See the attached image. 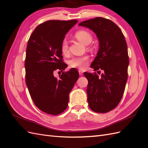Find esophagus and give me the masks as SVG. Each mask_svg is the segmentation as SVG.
Segmentation results:
<instances>
[{
    "label": "esophagus",
    "instance_id": "obj_1",
    "mask_svg": "<svg viewBox=\"0 0 148 148\" xmlns=\"http://www.w3.org/2000/svg\"><path fill=\"white\" fill-rule=\"evenodd\" d=\"M78 72H79V74L80 75H83V70H78Z\"/></svg>",
    "mask_w": 148,
    "mask_h": 148
}]
</instances>
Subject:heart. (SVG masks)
I'll return each mask as SVG.
<instances>
[{
  "instance_id": "heart-1",
  "label": "heart",
  "mask_w": 148,
  "mask_h": 148,
  "mask_svg": "<svg viewBox=\"0 0 148 148\" xmlns=\"http://www.w3.org/2000/svg\"><path fill=\"white\" fill-rule=\"evenodd\" d=\"M75 37L79 41L84 44L88 45L91 43L92 40V34L89 31L84 29H80L77 31L75 34ZM61 51L64 54H66L69 52V44L66 39H64L61 44ZM89 57L88 56H83L80 57H73L69 61V65L71 68H78L84 69L87 65V62Z\"/></svg>"
}]
</instances>
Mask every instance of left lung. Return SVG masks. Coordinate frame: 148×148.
Here are the masks:
<instances>
[{
  "mask_svg": "<svg viewBox=\"0 0 148 148\" xmlns=\"http://www.w3.org/2000/svg\"><path fill=\"white\" fill-rule=\"evenodd\" d=\"M79 26L96 34L99 47L91 67L95 71H104L100 77L96 73H84L88 81L89 107L96 112H108L119 104L127 83L129 58L126 41L119 26L104 18L84 21Z\"/></svg>",
  "mask_w": 148,
  "mask_h": 148,
  "instance_id": "8db88e82",
  "label": "left lung"
}]
</instances>
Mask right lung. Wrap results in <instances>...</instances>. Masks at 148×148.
I'll return each mask as SVG.
<instances>
[{"label":"right lung","mask_w":148,"mask_h":148,"mask_svg":"<svg viewBox=\"0 0 148 148\" xmlns=\"http://www.w3.org/2000/svg\"><path fill=\"white\" fill-rule=\"evenodd\" d=\"M78 22L49 20L35 28L28 40L25 67L26 84L39 109L57 115L68 106L69 93L79 78L75 68L64 72L58 79L53 73L61 72L67 65L63 62L61 44L65 34Z\"/></svg>","instance_id":"1"}]
</instances>
